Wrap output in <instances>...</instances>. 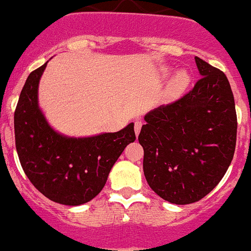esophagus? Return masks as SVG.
<instances>
[{
	"mask_svg": "<svg viewBox=\"0 0 251 251\" xmlns=\"http://www.w3.org/2000/svg\"><path fill=\"white\" fill-rule=\"evenodd\" d=\"M142 126H143V122L142 121H137L134 123V132L135 135H139L140 129H142Z\"/></svg>",
	"mask_w": 251,
	"mask_h": 251,
	"instance_id": "1",
	"label": "esophagus"
}]
</instances>
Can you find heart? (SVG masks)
<instances>
[{
  "mask_svg": "<svg viewBox=\"0 0 251 251\" xmlns=\"http://www.w3.org/2000/svg\"><path fill=\"white\" fill-rule=\"evenodd\" d=\"M190 83V75L186 70H178L169 83V92L173 95L183 91Z\"/></svg>",
  "mask_w": 251,
  "mask_h": 251,
  "instance_id": "1",
  "label": "heart"
}]
</instances>
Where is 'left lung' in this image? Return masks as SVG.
<instances>
[{
    "instance_id": "obj_1",
    "label": "left lung",
    "mask_w": 251,
    "mask_h": 251,
    "mask_svg": "<svg viewBox=\"0 0 251 251\" xmlns=\"http://www.w3.org/2000/svg\"><path fill=\"white\" fill-rule=\"evenodd\" d=\"M200 78L177 101L145 114L138 137L150 188L165 201L190 204L208 195L234 156L237 113L230 85L195 56Z\"/></svg>"
}]
</instances>
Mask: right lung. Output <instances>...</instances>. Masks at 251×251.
<instances>
[{
	"label": "right lung",
	"instance_id": "obj_1",
	"mask_svg": "<svg viewBox=\"0 0 251 251\" xmlns=\"http://www.w3.org/2000/svg\"><path fill=\"white\" fill-rule=\"evenodd\" d=\"M47 63L32 71L14 112L16 149L30 182L51 201L80 206L95 199L124 148L135 140L134 123L116 133L68 137L56 132L38 101Z\"/></svg>",
	"mask_w": 251,
	"mask_h": 251
}]
</instances>
